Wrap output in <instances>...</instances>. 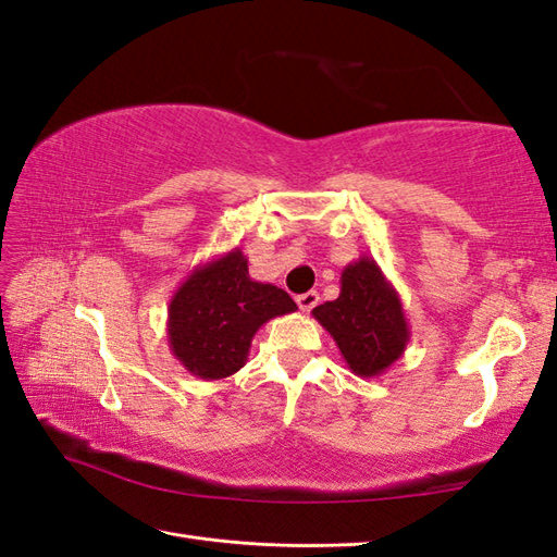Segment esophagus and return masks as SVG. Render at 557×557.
<instances>
[{
  "label": "esophagus",
  "instance_id": "34e87169",
  "mask_svg": "<svg viewBox=\"0 0 557 557\" xmlns=\"http://www.w3.org/2000/svg\"><path fill=\"white\" fill-rule=\"evenodd\" d=\"M318 301H320L318 292H306V294L296 296V304H299V308L304 310V313H310V310H313V308L318 306Z\"/></svg>",
  "mask_w": 557,
  "mask_h": 557
}]
</instances>
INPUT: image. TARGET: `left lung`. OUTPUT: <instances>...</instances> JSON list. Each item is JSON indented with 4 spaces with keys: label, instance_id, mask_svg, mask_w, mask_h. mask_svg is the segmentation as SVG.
Returning <instances> with one entry per match:
<instances>
[{
    "label": "left lung",
    "instance_id": "1",
    "mask_svg": "<svg viewBox=\"0 0 557 557\" xmlns=\"http://www.w3.org/2000/svg\"><path fill=\"white\" fill-rule=\"evenodd\" d=\"M339 284L337 299L313 308V318L332 334L348 370L366 380L380 377L410 342L400 296L370 256L348 263Z\"/></svg>",
    "mask_w": 557,
    "mask_h": 557
}]
</instances>
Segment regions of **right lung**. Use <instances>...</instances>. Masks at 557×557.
I'll return each mask as SVG.
<instances>
[{
  "label": "right lung",
  "mask_w": 557,
  "mask_h": 557,
  "mask_svg": "<svg viewBox=\"0 0 557 557\" xmlns=\"http://www.w3.org/2000/svg\"><path fill=\"white\" fill-rule=\"evenodd\" d=\"M292 296L249 277V261L232 249L199 263L168 304L171 354L194 377L225 380L247 366L253 334L294 313Z\"/></svg>",
  "instance_id": "add662e5"
}]
</instances>
